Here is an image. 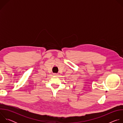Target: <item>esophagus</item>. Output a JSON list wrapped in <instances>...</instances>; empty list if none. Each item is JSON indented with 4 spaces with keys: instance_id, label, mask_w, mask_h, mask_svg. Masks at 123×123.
<instances>
[{
    "instance_id": "1",
    "label": "esophagus",
    "mask_w": 123,
    "mask_h": 123,
    "mask_svg": "<svg viewBox=\"0 0 123 123\" xmlns=\"http://www.w3.org/2000/svg\"><path fill=\"white\" fill-rule=\"evenodd\" d=\"M54 75H55V76H57V75H58V74L55 73V74H54Z\"/></svg>"
}]
</instances>
